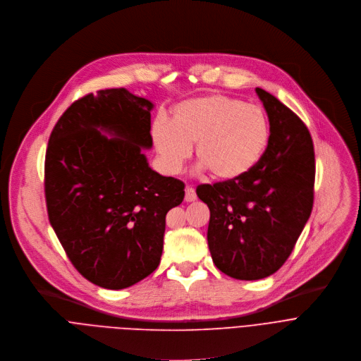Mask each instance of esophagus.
Masks as SVG:
<instances>
[{
	"instance_id": "obj_1",
	"label": "esophagus",
	"mask_w": 361,
	"mask_h": 361,
	"mask_svg": "<svg viewBox=\"0 0 361 361\" xmlns=\"http://www.w3.org/2000/svg\"><path fill=\"white\" fill-rule=\"evenodd\" d=\"M185 200L186 202L196 200V192H195V189L192 186H186V189H185Z\"/></svg>"
}]
</instances>
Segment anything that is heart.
<instances>
[{"label": "heart", "instance_id": "obj_1", "mask_svg": "<svg viewBox=\"0 0 361 361\" xmlns=\"http://www.w3.org/2000/svg\"><path fill=\"white\" fill-rule=\"evenodd\" d=\"M157 151L168 172H178L196 143L202 169L221 180L247 175L263 158L270 125L266 114L226 95H206L178 104L171 123L158 119L152 129Z\"/></svg>", "mask_w": 361, "mask_h": 361}]
</instances>
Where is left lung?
Returning a JSON list of instances; mask_svg holds the SVG:
<instances>
[{"mask_svg": "<svg viewBox=\"0 0 361 361\" xmlns=\"http://www.w3.org/2000/svg\"><path fill=\"white\" fill-rule=\"evenodd\" d=\"M256 92L269 116L270 139L260 162L235 180L199 185L210 210L207 245L216 264L239 280H259L289 259L310 218L316 162L305 122L276 97Z\"/></svg>", "mask_w": 361, "mask_h": 361, "instance_id": "left-lung-1", "label": "left lung"}]
</instances>
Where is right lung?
Here are the masks:
<instances>
[{"label":"right lung","instance_id":"1","mask_svg":"<svg viewBox=\"0 0 361 361\" xmlns=\"http://www.w3.org/2000/svg\"><path fill=\"white\" fill-rule=\"evenodd\" d=\"M152 108L125 88L101 90L72 104L48 140L49 224L71 263L104 289H125L159 266L166 213L185 197L183 182L142 154L152 147Z\"/></svg>","mask_w":361,"mask_h":361}]
</instances>
